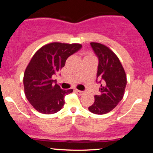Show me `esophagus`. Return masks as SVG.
I'll return each instance as SVG.
<instances>
[{"instance_id": "34e87169", "label": "esophagus", "mask_w": 153, "mask_h": 153, "mask_svg": "<svg viewBox=\"0 0 153 153\" xmlns=\"http://www.w3.org/2000/svg\"><path fill=\"white\" fill-rule=\"evenodd\" d=\"M75 93H76L78 95H79V96H81V95H82L84 94V92L83 91H79V90H75Z\"/></svg>"}]
</instances>
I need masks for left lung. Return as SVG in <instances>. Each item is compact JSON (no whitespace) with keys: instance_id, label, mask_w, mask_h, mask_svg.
Masks as SVG:
<instances>
[{"instance_id":"left-lung-1","label":"left lung","mask_w":153,"mask_h":153,"mask_svg":"<svg viewBox=\"0 0 153 153\" xmlns=\"http://www.w3.org/2000/svg\"><path fill=\"white\" fill-rule=\"evenodd\" d=\"M91 46L99 59L96 75L101 83V93L94 96V103L88 110L96 114H105L123 99L127 76L118 57L108 47L97 42H91Z\"/></svg>"}]
</instances>
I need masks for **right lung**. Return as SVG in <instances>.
I'll use <instances>...</instances> for the list:
<instances>
[{"label": "right lung", "mask_w": 153, "mask_h": 153, "mask_svg": "<svg viewBox=\"0 0 153 153\" xmlns=\"http://www.w3.org/2000/svg\"><path fill=\"white\" fill-rule=\"evenodd\" d=\"M81 47L80 44L53 42L42 47L34 54L24 72V87L26 99L37 111L52 114L62 109L65 96L73 89H61L52 76Z\"/></svg>", "instance_id": "1"}]
</instances>
